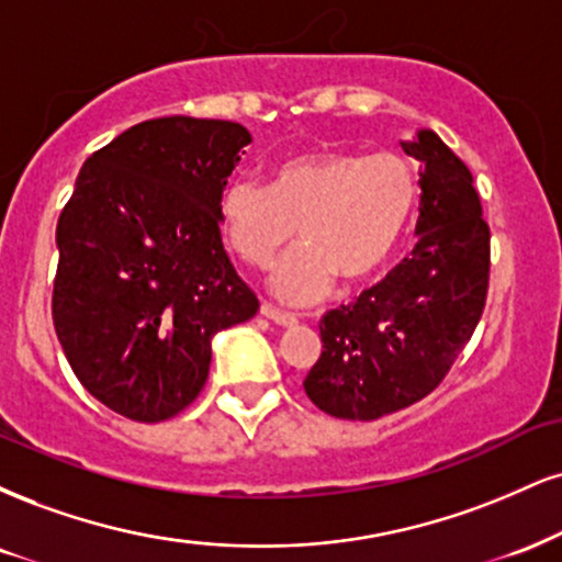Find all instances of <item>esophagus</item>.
I'll return each mask as SVG.
<instances>
[{
    "label": "esophagus",
    "mask_w": 562,
    "mask_h": 562,
    "mask_svg": "<svg viewBox=\"0 0 562 562\" xmlns=\"http://www.w3.org/2000/svg\"><path fill=\"white\" fill-rule=\"evenodd\" d=\"M261 314L267 316V319H272L274 324H280V327H293V324H299V316L290 314V311L277 308L272 303H261Z\"/></svg>",
    "instance_id": "obj_1"
}]
</instances>
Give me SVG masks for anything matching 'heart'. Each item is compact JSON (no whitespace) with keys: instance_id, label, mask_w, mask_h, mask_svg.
Instances as JSON below:
<instances>
[{"instance_id":"1","label":"heart","mask_w":562,"mask_h":562,"mask_svg":"<svg viewBox=\"0 0 562 562\" xmlns=\"http://www.w3.org/2000/svg\"><path fill=\"white\" fill-rule=\"evenodd\" d=\"M416 175L395 154L311 148L274 165L269 186L233 180L220 199L227 246L263 269L295 238L301 246L269 277L290 303L369 280L395 254L416 206Z\"/></svg>"}]
</instances>
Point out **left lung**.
I'll list each match as a JSON object with an SVG mask.
<instances>
[{
  "label": "left lung",
  "mask_w": 562,
  "mask_h": 562,
  "mask_svg": "<svg viewBox=\"0 0 562 562\" xmlns=\"http://www.w3.org/2000/svg\"><path fill=\"white\" fill-rule=\"evenodd\" d=\"M405 154L422 161L416 246L356 303L322 316V356L303 380L316 408L374 422L427 397L474 335L490 288V225L469 167L437 133Z\"/></svg>",
  "instance_id": "obj_1"
}]
</instances>
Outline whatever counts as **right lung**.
<instances>
[{
	"label": "right lung",
	"mask_w": 562,
	"mask_h": 562,
	"mask_svg": "<svg viewBox=\"0 0 562 562\" xmlns=\"http://www.w3.org/2000/svg\"><path fill=\"white\" fill-rule=\"evenodd\" d=\"M251 133L229 120L127 127L80 167L57 222L52 319L80 384L133 422L188 408L212 337L259 311L229 263L220 199Z\"/></svg>",
	"instance_id": "1"
}]
</instances>
